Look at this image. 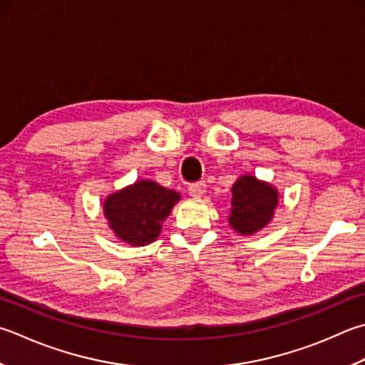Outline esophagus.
<instances>
[{"instance_id": "1", "label": "esophagus", "mask_w": 365, "mask_h": 365, "mask_svg": "<svg viewBox=\"0 0 365 365\" xmlns=\"http://www.w3.org/2000/svg\"><path fill=\"white\" fill-rule=\"evenodd\" d=\"M205 182H196V183H191L188 187V191H190V196L192 197H201L204 192H205Z\"/></svg>"}]
</instances>
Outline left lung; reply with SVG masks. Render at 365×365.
I'll return each mask as SVG.
<instances>
[{
  "instance_id": "obj_1",
  "label": "left lung",
  "mask_w": 365,
  "mask_h": 365,
  "mask_svg": "<svg viewBox=\"0 0 365 365\" xmlns=\"http://www.w3.org/2000/svg\"><path fill=\"white\" fill-rule=\"evenodd\" d=\"M230 225L242 235H252L269 225L278 204V191L253 175H242L232 185Z\"/></svg>"
}]
</instances>
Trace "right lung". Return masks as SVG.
I'll list each match as a JSON object with an SVG mask.
<instances>
[{
	"mask_svg": "<svg viewBox=\"0 0 365 365\" xmlns=\"http://www.w3.org/2000/svg\"><path fill=\"white\" fill-rule=\"evenodd\" d=\"M178 201L177 191L153 180H139L106 197L104 217L115 237L133 247H144L156 240L163 221Z\"/></svg>",
	"mask_w": 365,
	"mask_h": 365,
	"instance_id": "1",
	"label": "right lung"
}]
</instances>
